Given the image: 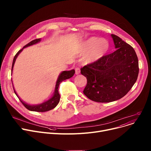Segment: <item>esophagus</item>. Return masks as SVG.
Listing matches in <instances>:
<instances>
[{
    "mask_svg": "<svg viewBox=\"0 0 151 151\" xmlns=\"http://www.w3.org/2000/svg\"><path fill=\"white\" fill-rule=\"evenodd\" d=\"M80 73V68L79 67H76L75 68V74L78 75Z\"/></svg>",
    "mask_w": 151,
    "mask_h": 151,
    "instance_id": "34e87169",
    "label": "esophagus"
}]
</instances>
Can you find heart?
Instances as JSON below:
<instances>
[{"mask_svg":"<svg viewBox=\"0 0 151 151\" xmlns=\"http://www.w3.org/2000/svg\"><path fill=\"white\" fill-rule=\"evenodd\" d=\"M90 47L83 58V61L86 64L93 63L102 58L108 49V44L104 40L91 37L86 41L83 52H86Z\"/></svg>","mask_w":151,"mask_h":151,"instance_id":"heart-1","label":"heart"}]
</instances>
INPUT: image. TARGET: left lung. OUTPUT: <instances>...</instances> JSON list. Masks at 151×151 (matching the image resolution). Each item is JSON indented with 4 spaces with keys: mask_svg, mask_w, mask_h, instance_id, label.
Returning <instances> with one entry per match:
<instances>
[{
    "mask_svg": "<svg viewBox=\"0 0 151 151\" xmlns=\"http://www.w3.org/2000/svg\"><path fill=\"white\" fill-rule=\"evenodd\" d=\"M111 36L115 51L81 68L87 78L83 93L95 102L121 99L131 89L138 75V60L133 47L116 35Z\"/></svg>",
    "mask_w": 151,
    "mask_h": 151,
    "instance_id": "8db88e82",
    "label": "left lung"
}]
</instances>
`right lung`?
Returning a JSON list of instances; mask_svg holds the SVG:
<instances>
[{
  "label": "right lung",
  "mask_w": 151,
  "mask_h": 151,
  "mask_svg": "<svg viewBox=\"0 0 151 151\" xmlns=\"http://www.w3.org/2000/svg\"><path fill=\"white\" fill-rule=\"evenodd\" d=\"M41 39L39 38V39H36L33 40V41H32L30 42H29L28 44H27V45H25L21 50H20L19 51L16 53V55L14 56V58L13 59V64H12V73L13 72V66L14 65L15 61H16V59L17 58V57L18 56V55H19V53H21L23 49L24 48H26L27 47L29 46H31L33 45L34 44H36L37 43H38L39 42L41 41ZM75 70H69V71H63V72L61 73L58 76V78L57 79V81L56 83V86H55V92H54V94L53 95V96L50 98L47 101H46L45 102L42 103V104H37V105H29L27 103H25V102H24L23 101L19 98V96L17 95L15 90L14 88L13 87V89H14V91L15 94L17 95V96L18 97V98L19 99L20 101L22 103V104L29 110L30 111H35V112H47L48 111V110H52L53 109H54L59 103V101H60V95L59 93L58 92V87L59 86L61 82H63V81L65 79H69L70 78H72L74 74H75ZM13 84V83H12Z\"/></svg>",
  "instance_id": "obj_1"
}]
</instances>
